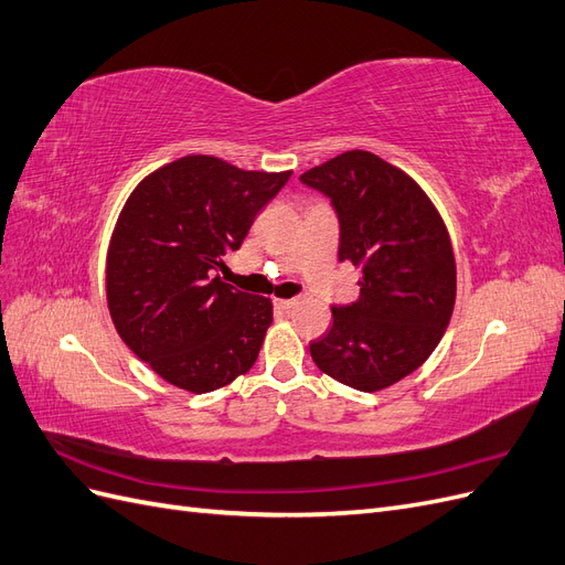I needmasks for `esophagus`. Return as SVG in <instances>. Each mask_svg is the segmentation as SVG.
<instances>
[{"mask_svg": "<svg viewBox=\"0 0 565 565\" xmlns=\"http://www.w3.org/2000/svg\"><path fill=\"white\" fill-rule=\"evenodd\" d=\"M299 299L292 297V299H276V306H280V309H292V306H297Z\"/></svg>", "mask_w": 565, "mask_h": 565, "instance_id": "obj_1", "label": "esophagus"}]
</instances>
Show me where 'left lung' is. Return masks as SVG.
Segmentation results:
<instances>
[{
	"label": "left lung",
	"mask_w": 565,
	"mask_h": 565,
	"mask_svg": "<svg viewBox=\"0 0 565 565\" xmlns=\"http://www.w3.org/2000/svg\"><path fill=\"white\" fill-rule=\"evenodd\" d=\"M339 216V262L361 270V297L332 306V328L311 344L324 374L374 393L434 353L457 297L446 221L422 185L367 150H347L301 174Z\"/></svg>",
	"instance_id": "1"
}]
</instances>
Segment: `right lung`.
Instances as JSON below:
<instances>
[{
	"label": "right lung",
	"mask_w": 565,
	"mask_h": 565,
	"mask_svg": "<svg viewBox=\"0 0 565 565\" xmlns=\"http://www.w3.org/2000/svg\"><path fill=\"white\" fill-rule=\"evenodd\" d=\"M292 172L185 156L150 172L110 235L106 297L117 334L169 384L210 393L249 372L273 303L214 276Z\"/></svg>",
	"instance_id": "obj_1"
}]
</instances>
